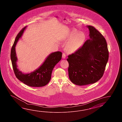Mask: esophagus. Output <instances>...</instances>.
<instances>
[{
    "mask_svg": "<svg viewBox=\"0 0 122 122\" xmlns=\"http://www.w3.org/2000/svg\"><path fill=\"white\" fill-rule=\"evenodd\" d=\"M62 57L63 58H66V55L65 53H63L62 54Z\"/></svg>",
    "mask_w": 122,
    "mask_h": 122,
    "instance_id": "34e87169",
    "label": "esophagus"
}]
</instances>
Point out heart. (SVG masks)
<instances>
[{
	"label": "heart",
	"instance_id": "b5f03b06",
	"mask_svg": "<svg viewBox=\"0 0 122 122\" xmlns=\"http://www.w3.org/2000/svg\"><path fill=\"white\" fill-rule=\"evenodd\" d=\"M67 40H69L65 47L68 53H72L80 47L86 40V36L82 33H80L75 29L73 30L67 35Z\"/></svg>",
	"mask_w": 122,
	"mask_h": 122
}]
</instances>
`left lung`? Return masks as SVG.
I'll return each mask as SVG.
<instances>
[{
	"instance_id": "obj_1",
	"label": "left lung",
	"mask_w": 122,
	"mask_h": 122,
	"mask_svg": "<svg viewBox=\"0 0 122 122\" xmlns=\"http://www.w3.org/2000/svg\"><path fill=\"white\" fill-rule=\"evenodd\" d=\"M90 38L74 53L69 55L68 75L78 86L97 82L102 77L109 59L106 40L93 26H87Z\"/></svg>"
}]
</instances>
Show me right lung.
I'll return each instance as SVG.
<instances>
[{"mask_svg": "<svg viewBox=\"0 0 122 122\" xmlns=\"http://www.w3.org/2000/svg\"><path fill=\"white\" fill-rule=\"evenodd\" d=\"M26 26L21 30L16 36L11 50L10 57L13 71L16 77L24 84L30 87H40L44 86L49 83L51 79L52 70L55 65L61 59L62 53L53 52L47 57L43 64L33 72L24 74L17 68L15 47L19 39L22 36Z\"/></svg>", "mask_w": 122, "mask_h": 122, "instance_id": "1", "label": "right lung"}]
</instances>
